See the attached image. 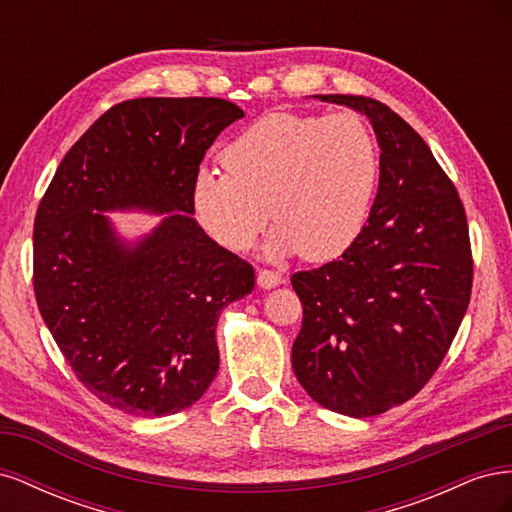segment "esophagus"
I'll return each instance as SVG.
<instances>
[{"label":"esophagus","instance_id":"esophagus-1","mask_svg":"<svg viewBox=\"0 0 512 512\" xmlns=\"http://www.w3.org/2000/svg\"><path fill=\"white\" fill-rule=\"evenodd\" d=\"M256 282H258L260 288L269 290V288H275V286H282L284 284V277L280 273H275V271L260 269L258 275H256Z\"/></svg>","mask_w":512,"mask_h":512}]
</instances>
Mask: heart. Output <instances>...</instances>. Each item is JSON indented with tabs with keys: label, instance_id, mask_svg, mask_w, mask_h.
Instances as JSON below:
<instances>
[{
	"label": "heart",
	"instance_id": "b5f03b06",
	"mask_svg": "<svg viewBox=\"0 0 512 512\" xmlns=\"http://www.w3.org/2000/svg\"><path fill=\"white\" fill-rule=\"evenodd\" d=\"M222 164L192 177L196 218L224 250L245 252L275 215L269 258L342 256L369 220L380 177L376 138L352 113H267L226 145Z\"/></svg>",
	"mask_w": 512,
	"mask_h": 512
}]
</instances>
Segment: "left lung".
Returning a JSON list of instances; mask_svg holds the SVG:
<instances>
[{"label": "left lung", "instance_id": "obj_1", "mask_svg": "<svg viewBox=\"0 0 512 512\" xmlns=\"http://www.w3.org/2000/svg\"><path fill=\"white\" fill-rule=\"evenodd\" d=\"M314 98L369 119L380 179L350 250L290 277L303 303L292 369L322 408L367 418L414 397L451 348L472 292L468 220L427 143L389 106Z\"/></svg>", "mask_w": 512, "mask_h": 512}]
</instances>
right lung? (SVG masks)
<instances>
[{"mask_svg": "<svg viewBox=\"0 0 512 512\" xmlns=\"http://www.w3.org/2000/svg\"><path fill=\"white\" fill-rule=\"evenodd\" d=\"M243 111L220 98L113 106L61 160L34 224L42 320L87 389L134 416H168L205 395L220 367L222 309L254 269L192 218V177ZM161 222L123 238L108 212Z\"/></svg>", "mask_w": 512, "mask_h": 512, "instance_id": "right-lung-1", "label": "right lung"}]
</instances>
